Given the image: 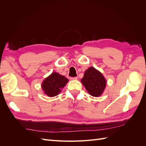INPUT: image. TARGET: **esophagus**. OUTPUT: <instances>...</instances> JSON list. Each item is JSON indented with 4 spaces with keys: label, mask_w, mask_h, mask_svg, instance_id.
I'll use <instances>...</instances> for the list:
<instances>
[{
    "label": "esophagus",
    "mask_w": 146,
    "mask_h": 146,
    "mask_svg": "<svg viewBox=\"0 0 146 146\" xmlns=\"http://www.w3.org/2000/svg\"><path fill=\"white\" fill-rule=\"evenodd\" d=\"M77 77H70V80H77Z\"/></svg>",
    "instance_id": "1"
}]
</instances>
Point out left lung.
I'll return each mask as SVG.
<instances>
[{
    "instance_id": "obj_1",
    "label": "left lung",
    "mask_w": 146,
    "mask_h": 146,
    "mask_svg": "<svg viewBox=\"0 0 146 146\" xmlns=\"http://www.w3.org/2000/svg\"><path fill=\"white\" fill-rule=\"evenodd\" d=\"M81 82L90 94L94 97H99L102 94L107 85L102 74L93 67L86 70Z\"/></svg>"
}]
</instances>
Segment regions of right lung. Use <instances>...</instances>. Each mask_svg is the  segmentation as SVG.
<instances>
[{
	"instance_id": "add662e5",
	"label": "right lung",
	"mask_w": 146,
	"mask_h": 146,
	"mask_svg": "<svg viewBox=\"0 0 146 146\" xmlns=\"http://www.w3.org/2000/svg\"><path fill=\"white\" fill-rule=\"evenodd\" d=\"M68 81L64 76L57 72H52L43 81L42 89L48 97H54L60 93Z\"/></svg>"
}]
</instances>
